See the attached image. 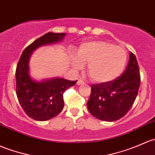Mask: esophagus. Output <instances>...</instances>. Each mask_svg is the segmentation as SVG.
<instances>
[{
    "label": "esophagus",
    "instance_id": "obj_1",
    "mask_svg": "<svg viewBox=\"0 0 155 155\" xmlns=\"http://www.w3.org/2000/svg\"><path fill=\"white\" fill-rule=\"evenodd\" d=\"M84 84V82H83L82 79H79V80H78V82H77L78 85H81V84Z\"/></svg>",
    "mask_w": 155,
    "mask_h": 155
}]
</instances>
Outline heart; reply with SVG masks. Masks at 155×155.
I'll use <instances>...</instances> for the list:
<instances>
[{"instance_id":"heart-1","label":"heart","mask_w":155,"mask_h":155,"mask_svg":"<svg viewBox=\"0 0 155 155\" xmlns=\"http://www.w3.org/2000/svg\"><path fill=\"white\" fill-rule=\"evenodd\" d=\"M126 51L109 42L95 41L83 43L78 48L76 58L71 57L75 70L87 64V71L93 81L107 83L116 79L124 71L127 62Z\"/></svg>"}]
</instances>
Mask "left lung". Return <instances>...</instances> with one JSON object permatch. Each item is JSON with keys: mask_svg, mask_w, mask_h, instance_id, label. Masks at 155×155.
<instances>
[{"mask_svg": "<svg viewBox=\"0 0 155 155\" xmlns=\"http://www.w3.org/2000/svg\"><path fill=\"white\" fill-rule=\"evenodd\" d=\"M126 70L116 79L91 85L87 103L89 112L102 121L113 122L124 117L134 102L140 84L136 56L130 52Z\"/></svg>", "mask_w": 155, "mask_h": 155, "instance_id": "1", "label": "left lung"}]
</instances>
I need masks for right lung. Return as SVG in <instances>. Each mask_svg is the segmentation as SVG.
I'll return each instance as SVG.
<instances>
[{
    "mask_svg": "<svg viewBox=\"0 0 155 155\" xmlns=\"http://www.w3.org/2000/svg\"><path fill=\"white\" fill-rule=\"evenodd\" d=\"M65 33L48 32L34 41L23 51L15 71L16 94L21 106L30 118L46 121L53 118L64 107L63 93L76 84L59 77L35 80L30 74V58L37 48L62 41Z\"/></svg>",
    "mask_w": 155,
    "mask_h": 155,
    "instance_id": "1",
    "label": "right lung"
}]
</instances>
